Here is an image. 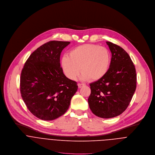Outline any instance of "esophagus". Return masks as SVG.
<instances>
[{
    "mask_svg": "<svg viewBox=\"0 0 155 155\" xmlns=\"http://www.w3.org/2000/svg\"><path fill=\"white\" fill-rule=\"evenodd\" d=\"M78 87H79V88H81V87H82L83 86H84L85 85H84V84H81V83H79V84H78Z\"/></svg>",
    "mask_w": 155,
    "mask_h": 155,
    "instance_id": "1",
    "label": "esophagus"
}]
</instances>
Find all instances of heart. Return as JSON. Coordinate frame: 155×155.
<instances>
[{
	"instance_id": "obj_1",
	"label": "heart",
	"mask_w": 155,
	"mask_h": 155,
	"mask_svg": "<svg viewBox=\"0 0 155 155\" xmlns=\"http://www.w3.org/2000/svg\"><path fill=\"white\" fill-rule=\"evenodd\" d=\"M111 63L110 51L105 47L85 44L73 49L68 56L64 55L61 66L67 78L75 80L81 70L82 78L98 81L108 72Z\"/></svg>"
}]
</instances>
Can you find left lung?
Segmentation results:
<instances>
[{"label": "left lung", "mask_w": 155, "mask_h": 155, "mask_svg": "<svg viewBox=\"0 0 155 155\" xmlns=\"http://www.w3.org/2000/svg\"><path fill=\"white\" fill-rule=\"evenodd\" d=\"M106 43L112 54L110 66L103 78L90 84L88 103L95 115L110 118L120 115L129 106L136 88L137 78L128 54L115 44Z\"/></svg>", "instance_id": "obj_1"}]
</instances>
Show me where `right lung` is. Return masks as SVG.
Here are the masks:
<instances>
[{"mask_svg": "<svg viewBox=\"0 0 155 155\" xmlns=\"http://www.w3.org/2000/svg\"><path fill=\"white\" fill-rule=\"evenodd\" d=\"M70 42L51 41L37 49L27 60L20 78V91L29 111L46 121L68 109L78 90L77 82L65 76L60 57Z\"/></svg>", "mask_w": 155, "mask_h": 155, "instance_id": "1", "label": "right lung"}]
</instances>
